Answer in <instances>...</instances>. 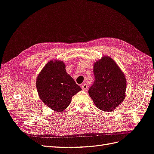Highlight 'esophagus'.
<instances>
[{"instance_id":"1","label":"esophagus","mask_w":154,"mask_h":154,"mask_svg":"<svg viewBox=\"0 0 154 154\" xmlns=\"http://www.w3.org/2000/svg\"><path fill=\"white\" fill-rule=\"evenodd\" d=\"M88 86L87 84L84 83L83 85H81V88L83 89V91H87L88 89Z\"/></svg>"}]
</instances>
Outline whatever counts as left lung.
<instances>
[{"label": "left lung", "mask_w": 154, "mask_h": 154, "mask_svg": "<svg viewBox=\"0 0 154 154\" xmlns=\"http://www.w3.org/2000/svg\"><path fill=\"white\" fill-rule=\"evenodd\" d=\"M94 82L88 94L100 109L109 112L125 97L126 79L113 60L104 56L94 63Z\"/></svg>", "instance_id": "left-lung-1"}]
</instances>
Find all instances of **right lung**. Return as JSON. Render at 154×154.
I'll use <instances>...</instances> for the list:
<instances>
[{"label":"right lung","mask_w":154,"mask_h":154,"mask_svg":"<svg viewBox=\"0 0 154 154\" xmlns=\"http://www.w3.org/2000/svg\"><path fill=\"white\" fill-rule=\"evenodd\" d=\"M36 85L41 100L58 112L66 109L72 96L81 90L67 73L65 64L56 60L50 61L44 67L37 77Z\"/></svg>","instance_id":"add662e5"}]
</instances>
